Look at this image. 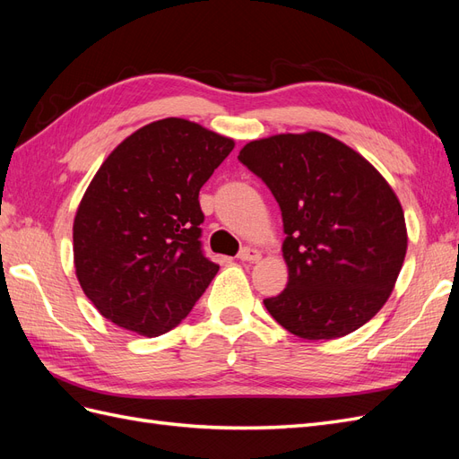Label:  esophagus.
I'll return each mask as SVG.
<instances>
[{
	"label": "esophagus",
	"mask_w": 459,
	"mask_h": 459,
	"mask_svg": "<svg viewBox=\"0 0 459 459\" xmlns=\"http://www.w3.org/2000/svg\"><path fill=\"white\" fill-rule=\"evenodd\" d=\"M238 258L243 260V262H258L260 260V253L256 251V248L245 247V248H241V253H239Z\"/></svg>",
	"instance_id": "obj_1"
}]
</instances>
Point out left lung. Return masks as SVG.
Segmentation results:
<instances>
[{
  "label": "left lung",
  "mask_w": 459,
  "mask_h": 459,
  "mask_svg": "<svg viewBox=\"0 0 459 459\" xmlns=\"http://www.w3.org/2000/svg\"><path fill=\"white\" fill-rule=\"evenodd\" d=\"M238 159L281 208L289 281L264 299L272 317L308 341L368 324L391 297L408 247L404 212L385 178L322 132L256 140Z\"/></svg>",
  "instance_id": "left-lung-1"
}]
</instances>
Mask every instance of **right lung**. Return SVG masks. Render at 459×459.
Returning a JSON list of instances; mask_svg holds the SVG:
<instances>
[{
  "mask_svg": "<svg viewBox=\"0 0 459 459\" xmlns=\"http://www.w3.org/2000/svg\"><path fill=\"white\" fill-rule=\"evenodd\" d=\"M233 140L184 118L126 137L74 218V266L93 307L143 337L174 329L218 273L201 243L199 191Z\"/></svg>",
  "mask_w": 459,
  "mask_h": 459,
  "instance_id": "1",
  "label": "right lung"
}]
</instances>
